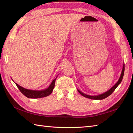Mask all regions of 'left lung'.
<instances>
[{
    "label": "left lung",
    "mask_w": 133,
    "mask_h": 133,
    "mask_svg": "<svg viewBox=\"0 0 133 133\" xmlns=\"http://www.w3.org/2000/svg\"><path fill=\"white\" fill-rule=\"evenodd\" d=\"M124 69H125L124 64H123V69H122L121 75H120V78H119V80H118V82H116V83L115 84V85L112 87H111L109 90H108L107 91H106L105 92H104V93H103V94L97 95H87V94L83 93V92L80 91L78 89H77V90H78V92H79L80 94L82 95L83 96H84V97L87 98H89V99H93V100H102V99H105V98H107L108 96H109L110 95H111L112 92L115 90V89L118 87V86L120 84V83L122 82L123 78V76H124Z\"/></svg>",
    "instance_id": "8db88e82"
}]
</instances>
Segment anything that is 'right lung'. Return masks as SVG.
<instances>
[{"label":"right lung","mask_w":133,"mask_h":133,"mask_svg":"<svg viewBox=\"0 0 133 133\" xmlns=\"http://www.w3.org/2000/svg\"><path fill=\"white\" fill-rule=\"evenodd\" d=\"M58 76V75H57V76ZM57 76L56 77L55 79H54L53 81H52V82L50 84V85L46 89H44V90H35L27 89H25V88H24L19 85L17 83H16L15 82L14 83H15L16 85H17V87L18 88V89L20 90V91H21L22 93L25 96H26L27 98H32V99L41 98H44V97H45V96L49 95L51 93L52 91H53V90L54 89V88L55 80H56V79H57ZM12 80L13 81V79H12Z\"/></svg>","instance_id":"obj_1"}]
</instances>
